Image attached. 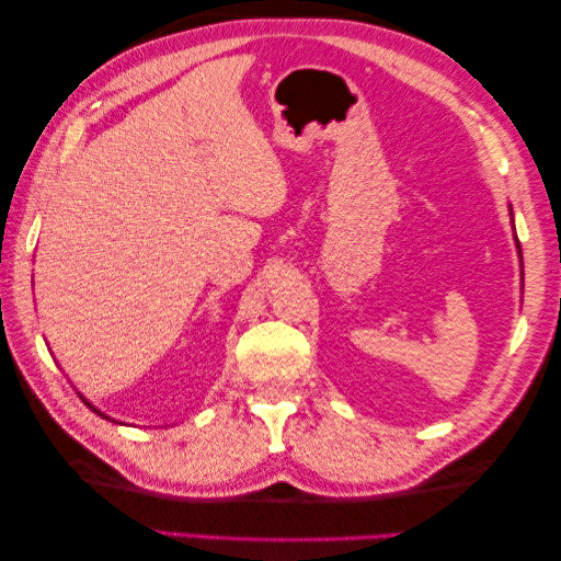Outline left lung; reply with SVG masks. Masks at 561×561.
Here are the masks:
<instances>
[{
    "instance_id": "left-lung-1",
    "label": "left lung",
    "mask_w": 561,
    "mask_h": 561,
    "mask_svg": "<svg viewBox=\"0 0 561 561\" xmlns=\"http://www.w3.org/2000/svg\"><path fill=\"white\" fill-rule=\"evenodd\" d=\"M508 211H511V207H508ZM511 217H514V211H511ZM516 231V229H514ZM516 241V248H518V257H520V262H523V255H520V243H518V238H514Z\"/></svg>"
}]
</instances>
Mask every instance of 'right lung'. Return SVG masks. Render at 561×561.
Returning a JSON list of instances; mask_svg holds the SVG:
<instances>
[{
	"mask_svg": "<svg viewBox=\"0 0 561 561\" xmlns=\"http://www.w3.org/2000/svg\"><path fill=\"white\" fill-rule=\"evenodd\" d=\"M79 398H81V400H83V402H87V404H89V408H91V410H93V412H96V414H101V416H105V420H108V414H103V412H101V410H96V408H93V404H91V402H89V400H87V398H83V396H81V392H79Z\"/></svg>",
	"mask_w": 561,
	"mask_h": 561,
	"instance_id": "right-lung-1",
	"label": "right lung"
}]
</instances>
